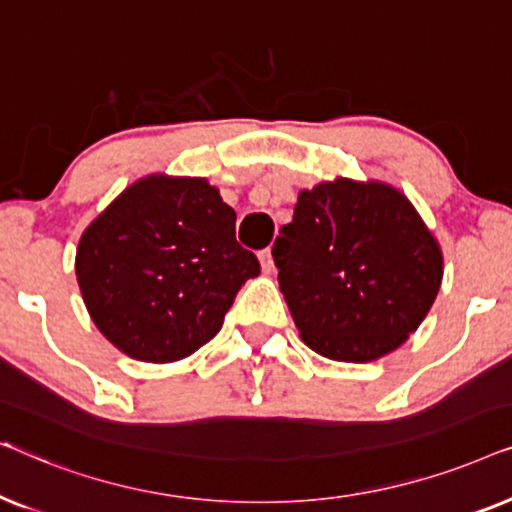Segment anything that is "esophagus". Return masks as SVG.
I'll return each instance as SVG.
<instances>
[{
	"instance_id": "obj_1",
	"label": "esophagus",
	"mask_w": 512,
	"mask_h": 512,
	"mask_svg": "<svg viewBox=\"0 0 512 512\" xmlns=\"http://www.w3.org/2000/svg\"><path fill=\"white\" fill-rule=\"evenodd\" d=\"M258 261H261V268L265 275H270L272 270H275V261H272V251L270 249H263L261 254H258Z\"/></svg>"
}]
</instances>
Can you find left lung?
Wrapping results in <instances>:
<instances>
[{
  "label": "left lung",
  "mask_w": 512,
  "mask_h": 512,
  "mask_svg": "<svg viewBox=\"0 0 512 512\" xmlns=\"http://www.w3.org/2000/svg\"><path fill=\"white\" fill-rule=\"evenodd\" d=\"M272 258L300 338L347 363L401 347L443 282V251L415 205L373 179L338 177L300 191Z\"/></svg>",
  "instance_id": "left-lung-1"
}]
</instances>
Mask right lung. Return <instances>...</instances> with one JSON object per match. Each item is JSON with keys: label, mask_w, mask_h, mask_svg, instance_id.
Segmentation results:
<instances>
[{"label": "right lung", "mask_w": 512, "mask_h": 512, "mask_svg": "<svg viewBox=\"0 0 512 512\" xmlns=\"http://www.w3.org/2000/svg\"><path fill=\"white\" fill-rule=\"evenodd\" d=\"M235 209L205 177L130 184L76 247V282L100 333L130 359L172 363L221 331L261 265L235 240Z\"/></svg>", "instance_id": "add662e5"}]
</instances>
